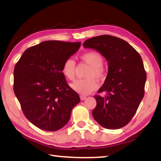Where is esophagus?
<instances>
[{
  "instance_id": "esophagus-1",
  "label": "esophagus",
  "mask_w": 161,
  "mask_h": 161,
  "mask_svg": "<svg viewBox=\"0 0 161 161\" xmlns=\"http://www.w3.org/2000/svg\"><path fill=\"white\" fill-rule=\"evenodd\" d=\"M86 96H84V95H81V96H80V99L81 101L86 99Z\"/></svg>"
}]
</instances>
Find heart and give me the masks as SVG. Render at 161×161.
I'll use <instances>...</instances> for the list:
<instances>
[{
    "label": "heart",
    "mask_w": 161,
    "mask_h": 161,
    "mask_svg": "<svg viewBox=\"0 0 161 161\" xmlns=\"http://www.w3.org/2000/svg\"><path fill=\"white\" fill-rule=\"evenodd\" d=\"M81 58L91 66L86 75L88 78L75 81L71 84V87L80 94L87 95L96 90L99 86L95 78L102 80L105 77V71L102 67L103 59L99 53L94 51L84 53ZM75 61L72 58H68L64 61L62 71L68 80H72L75 76Z\"/></svg>",
    "instance_id": "1"
}]
</instances>
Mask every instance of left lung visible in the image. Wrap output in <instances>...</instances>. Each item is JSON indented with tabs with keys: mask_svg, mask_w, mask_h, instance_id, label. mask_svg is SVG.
Instances as JSON below:
<instances>
[{
	"mask_svg": "<svg viewBox=\"0 0 161 161\" xmlns=\"http://www.w3.org/2000/svg\"><path fill=\"white\" fill-rule=\"evenodd\" d=\"M84 47L99 52L108 62V74L94 97L97 106L92 115L101 126L118 129L129 124L144 96L146 73L137 51L121 38L104 35L86 40Z\"/></svg>",
	"mask_w": 161,
	"mask_h": 161,
	"instance_id": "1",
	"label": "left lung"
}]
</instances>
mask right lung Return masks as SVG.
<instances>
[{
    "label": "right lung",
    "mask_w": 161,
    "mask_h": 161,
    "mask_svg": "<svg viewBox=\"0 0 161 161\" xmlns=\"http://www.w3.org/2000/svg\"><path fill=\"white\" fill-rule=\"evenodd\" d=\"M80 45V42L44 41L27 49L15 64L14 93L26 118L40 129H62L80 102L62 71L64 61Z\"/></svg>",
    "instance_id": "obj_1"
}]
</instances>
